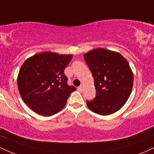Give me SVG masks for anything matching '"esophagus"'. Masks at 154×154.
Wrapping results in <instances>:
<instances>
[{
  "mask_svg": "<svg viewBox=\"0 0 154 154\" xmlns=\"http://www.w3.org/2000/svg\"><path fill=\"white\" fill-rule=\"evenodd\" d=\"M77 90H78V91L79 92H82L83 91V86L82 85H80L79 87H78V88H77Z\"/></svg>",
  "mask_w": 154,
  "mask_h": 154,
  "instance_id": "34e87169",
  "label": "esophagus"
}]
</instances>
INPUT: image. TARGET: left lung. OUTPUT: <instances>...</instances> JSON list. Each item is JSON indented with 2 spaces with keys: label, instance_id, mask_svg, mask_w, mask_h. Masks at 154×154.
Returning <instances> with one entry per match:
<instances>
[{
  "label": "left lung",
  "instance_id": "obj_1",
  "mask_svg": "<svg viewBox=\"0 0 154 154\" xmlns=\"http://www.w3.org/2000/svg\"><path fill=\"white\" fill-rule=\"evenodd\" d=\"M94 79L96 95L86 100L88 107L100 115H109L125 105L131 93L133 74L119 53L97 48L84 55Z\"/></svg>",
  "mask_w": 154,
  "mask_h": 154
}]
</instances>
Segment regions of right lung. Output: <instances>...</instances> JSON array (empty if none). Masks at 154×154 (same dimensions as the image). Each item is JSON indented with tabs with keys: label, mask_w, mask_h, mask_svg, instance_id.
<instances>
[{
	"label": "right lung",
	"mask_w": 154,
	"mask_h": 154,
	"mask_svg": "<svg viewBox=\"0 0 154 154\" xmlns=\"http://www.w3.org/2000/svg\"><path fill=\"white\" fill-rule=\"evenodd\" d=\"M72 55L43 52L34 55L23 63L19 70L17 85L22 100L32 111L51 116L61 111L74 86L67 84L64 69Z\"/></svg>",
	"instance_id": "1"
}]
</instances>
